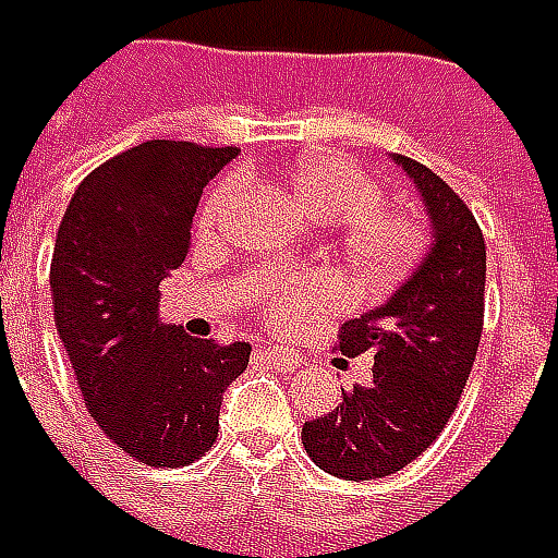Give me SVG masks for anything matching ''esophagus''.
<instances>
[{
	"label": "esophagus",
	"mask_w": 558,
	"mask_h": 558,
	"mask_svg": "<svg viewBox=\"0 0 558 558\" xmlns=\"http://www.w3.org/2000/svg\"><path fill=\"white\" fill-rule=\"evenodd\" d=\"M260 351H264V357H267L270 363H276L279 369H298L300 363H303L300 354L282 349V345H267V349H260Z\"/></svg>",
	"instance_id": "1"
}]
</instances>
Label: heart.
Here are the masks:
<instances>
[{"mask_svg": "<svg viewBox=\"0 0 558 558\" xmlns=\"http://www.w3.org/2000/svg\"><path fill=\"white\" fill-rule=\"evenodd\" d=\"M243 185H246L243 173H231L213 185V192L201 207V225L213 228L222 222V216L234 207ZM288 185L312 216L333 219L330 225H333L336 252L361 286H393L424 255L429 240L424 219L412 209L381 201L378 180L349 156L327 149L300 156L288 171ZM333 298L336 286L330 276L294 272L267 288L264 312L272 322H294L303 312L333 303Z\"/></svg>", "mask_w": 558, "mask_h": 558, "instance_id": "1", "label": "heart"}]
</instances>
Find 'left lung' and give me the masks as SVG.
I'll return each mask as SVG.
<instances>
[{
    "label": "left lung",
    "mask_w": 558,
    "mask_h": 558,
    "mask_svg": "<svg viewBox=\"0 0 558 558\" xmlns=\"http://www.w3.org/2000/svg\"><path fill=\"white\" fill-rule=\"evenodd\" d=\"M433 222L424 260L381 303L339 330L336 349L373 354V381L303 424V448L327 475L387 477L417 460L460 402L484 330L487 243L472 209L441 177L393 156Z\"/></svg>",
    "instance_id": "obj_1"
}]
</instances>
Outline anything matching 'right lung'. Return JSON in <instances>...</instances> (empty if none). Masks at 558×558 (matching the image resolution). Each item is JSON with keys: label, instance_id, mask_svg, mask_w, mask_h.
Segmentation results:
<instances>
[{"label": "right lung", "instance_id": "right-lung-1", "mask_svg": "<svg viewBox=\"0 0 558 558\" xmlns=\"http://www.w3.org/2000/svg\"><path fill=\"white\" fill-rule=\"evenodd\" d=\"M236 146L146 141L71 197L50 260L53 318L98 429L134 460L180 469L213 448L225 387L252 345L159 322V286L185 260L204 185Z\"/></svg>", "mask_w": 558, "mask_h": 558}]
</instances>
